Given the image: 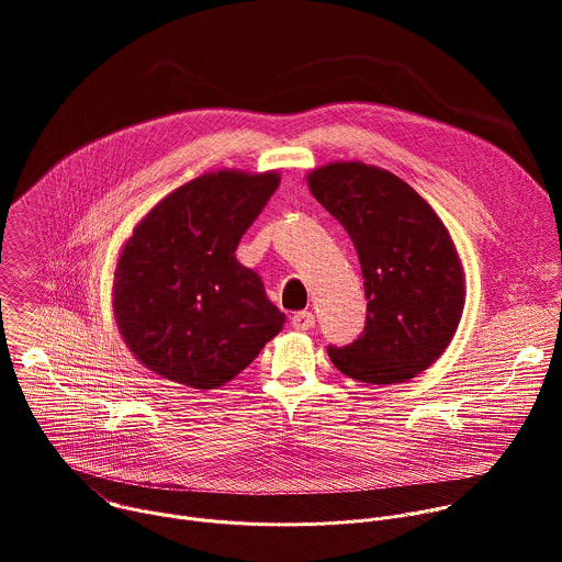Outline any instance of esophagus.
I'll return each instance as SVG.
<instances>
[{
    "instance_id": "esophagus-1",
    "label": "esophagus",
    "mask_w": 562,
    "mask_h": 562,
    "mask_svg": "<svg viewBox=\"0 0 562 562\" xmlns=\"http://www.w3.org/2000/svg\"><path fill=\"white\" fill-rule=\"evenodd\" d=\"M315 325V317L311 311H297L291 315V327L297 331H308Z\"/></svg>"
}]
</instances>
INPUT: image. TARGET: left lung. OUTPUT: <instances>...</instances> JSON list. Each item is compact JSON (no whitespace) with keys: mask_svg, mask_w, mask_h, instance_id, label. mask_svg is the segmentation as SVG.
Instances as JSON below:
<instances>
[{"mask_svg":"<svg viewBox=\"0 0 562 562\" xmlns=\"http://www.w3.org/2000/svg\"><path fill=\"white\" fill-rule=\"evenodd\" d=\"M313 198L349 233L367 295L364 331L329 347L345 375L405 382L451 342L464 302L462 265L434 209L393 173L336 162L308 176Z\"/></svg>","mask_w":562,"mask_h":562,"instance_id":"8db88e82","label":"left lung"}]
</instances>
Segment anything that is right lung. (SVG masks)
<instances>
[{"instance_id":"right-lung-1","label":"right lung","mask_w":562,"mask_h":562,"mask_svg":"<svg viewBox=\"0 0 562 562\" xmlns=\"http://www.w3.org/2000/svg\"><path fill=\"white\" fill-rule=\"evenodd\" d=\"M278 173H206L169 193L135 226L115 269L120 334L150 371L215 389L247 369L284 325L265 284L235 260Z\"/></svg>"}]
</instances>
